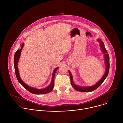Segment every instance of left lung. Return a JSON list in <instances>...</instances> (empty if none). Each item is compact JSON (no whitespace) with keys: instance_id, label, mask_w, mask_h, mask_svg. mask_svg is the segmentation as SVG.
<instances>
[{"instance_id":"1","label":"left lung","mask_w":123,"mask_h":123,"mask_svg":"<svg viewBox=\"0 0 123 123\" xmlns=\"http://www.w3.org/2000/svg\"><path fill=\"white\" fill-rule=\"evenodd\" d=\"M98 41L100 42V46L102 49V52L104 54V56H105V62H106V72H105V74L103 77L102 78V79L98 82H97L95 85L91 86H87V87H80L78 86H76L74 82H73V76L72 75V74L69 71H68L69 74L70 76V78H71V82L72 86H73L74 88L75 89L76 91H79V92H91L92 91H94L96 90L97 88L102 84V83L104 81L105 79L107 77L109 72V69H110V57L108 54L107 53V50H106V48L105 47L104 44L103 43V42L100 40V39H98Z\"/></svg>"}]
</instances>
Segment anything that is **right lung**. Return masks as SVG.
Returning a JSON list of instances; mask_svg holds the SVG:
<instances>
[{
  "label": "right lung",
  "mask_w": 123,
  "mask_h": 123,
  "mask_svg": "<svg viewBox=\"0 0 123 123\" xmlns=\"http://www.w3.org/2000/svg\"><path fill=\"white\" fill-rule=\"evenodd\" d=\"M24 46V44L22 45L21 48L20 49H17V51H16L15 54L14 56V70H15V75L17 78V80L18 81L19 83L24 87L25 89H26L27 91H28L29 92L33 93V94H46L50 92L52 90L54 89V80H55V73L56 72L58 68V67L56 68L53 72V73H52V79H51V82L50 84L47 87L43 89H36L34 88H32L31 87H30L28 85H27L26 84H25L21 79L20 77L19 72H18V68H17V63H18L19 58L20 55L21 54V49Z\"/></svg>",
  "instance_id": "add662e5"
}]
</instances>
